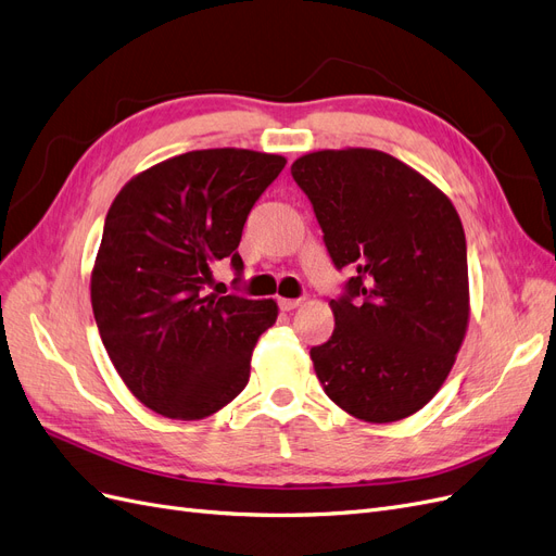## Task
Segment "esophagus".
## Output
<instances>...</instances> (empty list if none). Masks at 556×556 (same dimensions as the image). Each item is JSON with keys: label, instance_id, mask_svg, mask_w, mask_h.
I'll return each mask as SVG.
<instances>
[{"label": "esophagus", "instance_id": "34e87169", "mask_svg": "<svg viewBox=\"0 0 556 556\" xmlns=\"http://www.w3.org/2000/svg\"><path fill=\"white\" fill-rule=\"evenodd\" d=\"M277 302H279L281 312H293L295 307H300V304H302V300H291V298H279Z\"/></svg>", "mask_w": 556, "mask_h": 556}]
</instances>
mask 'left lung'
Here are the masks:
<instances>
[{
	"instance_id": "8db88e82",
	"label": "left lung",
	"mask_w": 556,
	"mask_h": 556,
	"mask_svg": "<svg viewBox=\"0 0 556 556\" xmlns=\"http://www.w3.org/2000/svg\"><path fill=\"white\" fill-rule=\"evenodd\" d=\"M337 270L334 330L309 351L326 395L367 422L420 410L453 369L469 320L467 238L453 203L379 150H324L291 166Z\"/></svg>"
}]
</instances>
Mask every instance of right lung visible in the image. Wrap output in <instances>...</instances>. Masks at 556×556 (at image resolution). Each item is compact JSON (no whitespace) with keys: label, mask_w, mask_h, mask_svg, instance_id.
<instances>
[{"label":"right lung","mask_w":556,"mask_h":556,"mask_svg":"<svg viewBox=\"0 0 556 556\" xmlns=\"http://www.w3.org/2000/svg\"><path fill=\"white\" fill-rule=\"evenodd\" d=\"M286 159L195 150L136 175L105 214L92 273L101 342L134 395L156 414L199 420L236 400L277 302L205 293L212 263L230 261L249 212Z\"/></svg>","instance_id":"obj_1"}]
</instances>
